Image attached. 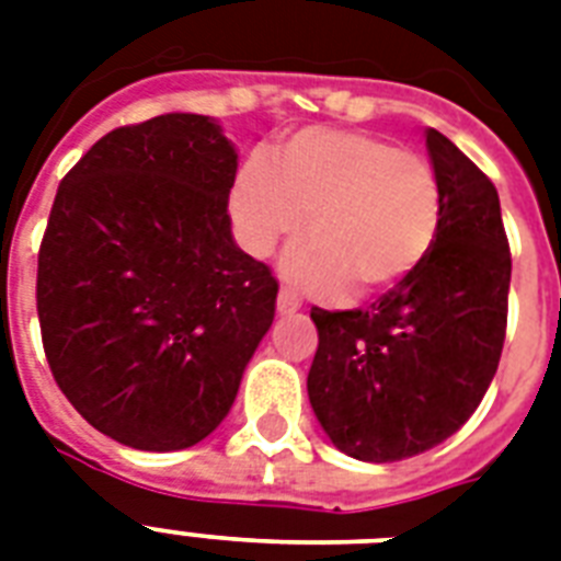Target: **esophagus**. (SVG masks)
<instances>
[{"mask_svg":"<svg viewBox=\"0 0 561 561\" xmlns=\"http://www.w3.org/2000/svg\"><path fill=\"white\" fill-rule=\"evenodd\" d=\"M299 306H302V302H299V297L294 294V290H290V288L279 290V299H276V308H279V314H297Z\"/></svg>","mask_w":561,"mask_h":561,"instance_id":"esophagus-1","label":"esophagus"}]
</instances>
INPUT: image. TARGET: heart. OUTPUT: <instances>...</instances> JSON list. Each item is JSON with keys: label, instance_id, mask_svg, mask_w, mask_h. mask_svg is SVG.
I'll use <instances>...</instances> for the list:
<instances>
[{"label": "heart", "instance_id": "heart-1", "mask_svg": "<svg viewBox=\"0 0 561 561\" xmlns=\"http://www.w3.org/2000/svg\"><path fill=\"white\" fill-rule=\"evenodd\" d=\"M232 215L253 253H271L306 224L311 247L285 271L314 294L378 297L408 279L434 247L443 192L434 165L390 139L302 130L271 171L250 162L232 188Z\"/></svg>", "mask_w": 561, "mask_h": 561}]
</instances>
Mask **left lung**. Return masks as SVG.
Here are the masks:
<instances>
[{
	"label": "left lung",
	"mask_w": 561,
	"mask_h": 561,
	"mask_svg": "<svg viewBox=\"0 0 561 561\" xmlns=\"http://www.w3.org/2000/svg\"><path fill=\"white\" fill-rule=\"evenodd\" d=\"M443 220L431 253L367 308H311L308 399L343 454L396 462L434 448L478 410L506 337L513 255L492 180L425 130Z\"/></svg>",
	"instance_id": "obj_1"
}]
</instances>
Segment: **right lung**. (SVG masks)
Returning a JSON list of instances; mask_svg holds the SVG:
<instances>
[{"mask_svg":"<svg viewBox=\"0 0 561 561\" xmlns=\"http://www.w3.org/2000/svg\"><path fill=\"white\" fill-rule=\"evenodd\" d=\"M236 148L206 116L101 136L60 180L37 253L57 387L95 431L180 451L220 425L279 282L229 232Z\"/></svg>","mask_w":561,"mask_h":561,"instance_id":"right-lung-1","label":"right lung"}]
</instances>
